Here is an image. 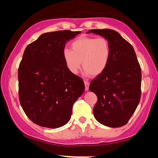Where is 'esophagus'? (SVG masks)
I'll return each instance as SVG.
<instances>
[{
    "mask_svg": "<svg viewBox=\"0 0 158 158\" xmlns=\"http://www.w3.org/2000/svg\"><path fill=\"white\" fill-rule=\"evenodd\" d=\"M85 82V90H88V89H89V85H90V83H89V81H84Z\"/></svg>",
    "mask_w": 158,
    "mask_h": 158,
    "instance_id": "1",
    "label": "esophagus"
}]
</instances>
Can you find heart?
Segmentation results:
<instances>
[{"mask_svg":"<svg viewBox=\"0 0 158 158\" xmlns=\"http://www.w3.org/2000/svg\"><path fill=\"white\" fill-rule=\"evenodd\" d=\"M71 50H63V59L69 71L77 74L81 68L87 73L98 76L106 70L111 56V48L106 38L81 36L70 44Z\"/></svg>","mask_w":158,"mask_h":158,"instance_id":"1","label":"heart"}]
</instances>
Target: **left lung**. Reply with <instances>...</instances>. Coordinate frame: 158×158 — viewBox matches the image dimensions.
<instances>
[{
  "mask_svg": "<svg viewBox=\"0 0 158 158\" xmlns=\"http://www.w3.org/2000/svg\"><path fill=\"white\" fill-rule=\"evenodd\" d=\"M90 32L106 38L111 48L106 69L89 86L97 96L94 117L104 126L118 128L128 122L140 100V66L133 47L117 31L102 29Z\"/></svg>",
  "mask_w": 158,
  "mask_h": 158,
  "instance_id": "8db88e82",
  "label": "left lung"
}]
</instances>
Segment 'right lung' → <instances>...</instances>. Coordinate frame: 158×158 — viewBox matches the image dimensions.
Returning <instances> with one entry per match:
<instances>
[{
  "instance_id": "add662e5",
  "label": "right lung",
  "mask_w": 158,
  "mask_h": 158,
  "mask_svg": "<svg viewBox=\"0 0 158 158\" xmlns=\"http://www.w3.org/2000/svg\"><path fill=\"white\" fill-rule=\"evenodd\" d=\"M80 31L46 32L25 49L19 68V96L35 124L56 128L70 120L72 108L85 90L82 79L70 73L63 59L67 41Z\"/></svg>"
}]
</instances>
